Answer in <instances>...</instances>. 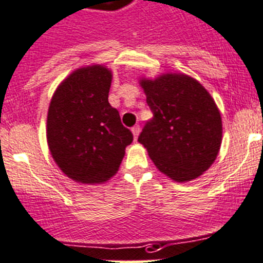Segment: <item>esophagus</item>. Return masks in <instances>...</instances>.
I'll list each match as a JSON object with an SVG mask.
<instances>
[{
    "label": "esophagus",
    "mask_w": 263,
    "mask_h": 263,
    "mask_svg": "<svg viewBox=\"0 0 263 263\" xmlns=\"http://www.w3.org/2000/svg\"><path fill=\"white\" fill-rule=\"evenodd\" d=\"M132 134H134V137H135V140H136L137 139V136H139V134H140V127L139 126H135V127H132Z\"/></svg>",
    "instance_id": "34e87169"
}]
</instances>
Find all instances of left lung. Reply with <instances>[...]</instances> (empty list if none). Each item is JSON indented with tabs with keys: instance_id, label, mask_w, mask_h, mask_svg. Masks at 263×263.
<instances>
[{
	"instance_id": "1",
	"label": "left lung",
	"mask_w": 263,
	"mask_h": 263,
	"mask_svg": "<svg viewBox=\"0 0 263 263\" xmlns=\"http://www.w3.org/2000/svg\"><path fill=\"white\" fill-rule=\"evenodd\" d=\"M153 112L139 136L156 167L176 182L210 169L219 155L223 123L211 94L183 73H162L139 81Z\"/></svg>"
}]
</instances>
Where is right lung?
Masks as SVG:
<instances>
[{"mask_svg":"<svg viewBox=\"0 0 263 263\" xmlns=\"http://www.w3.org/2000/svg\"><path fill=\"white\" fill-rule=\"evenodd\" d=\"M112 73L101 64L73 70L59 85L47 115V143L61 172L84 184L107 182L134 140L108 103Z\"/></svg>","mask_w":263,"mask_h":263,"instance_id":"right-lung-1","label":"right lung"}]
</instances>
